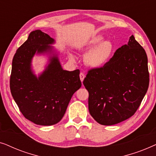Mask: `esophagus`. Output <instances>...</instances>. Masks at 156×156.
<instances>
[{
	"label": "esophagus",
	"instance_id": "34e87169",
	"mask_svg": "<svg viewBox=\"0 0 156 156\" xmlns=\"http://www.w3.org/2000/svg\"><path fill=\"white\" fill-rule=\"evenodd\" d=\"M80 77L81 82H83V81H84V77H85L84 74L83 73V72H81V73H80Z\"/></svg>",
	"mask_w": 156,
	"mask_h": 156
}]
</instances>
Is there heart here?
<instances>
[{
	"label": "heart",
	"mask_w": 156,
	"mask_h": 156,
	"mask_svg": "<svg viewBox=\"0 0 156 156\" xmlns=\"http://www.w3.org/2000/svg\"><path fill=\"white\" fill-rule=\"evenodd\" d=\"M102 40L101 36H96L87 44V48L90 49L100 43L89 51L85 57V62L91 67H100L105 65L114 52V47L112 42L109 40H104L101 43Z\"/></svg>",
	"instance_id": "heart-1"
}]
</instances>
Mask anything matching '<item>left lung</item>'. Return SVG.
Returning <instances> with one entry per match:
<instances>
[{
	"label": "left lung",
	"instance_id": "obj_1",
	"mask_svg": "<svg viewBox=\"0 0 156 156\" xmlns=\"http://www.w3.org/2000/svg\"><path fill=\"white\" fill-rule=\"evenodd\" d=\"M83 84L89 92V113L97 122L111 126L126 120L149 86L146 51L131 35L105 65L89 69Z\"/></svg>",
	"mask_w": 156,
	"mask_h": 156
}]
</instances>
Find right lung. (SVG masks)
Masks as SVG:
<instances>
[{
    "label": "right lung",
    "instance_id": "add662e5",
    "mask_svg": "<svg viewBox=\"0 0 156 156\" xmlns=\"http://www.w3.org/2000/svg\"><path fill=\"white\" fill-rule=\"evenodd\" d=\"M54 40L40 30L31 32L17 50L12 62L10 89L15 101L25 119L41 126H52L61 121L70 99L82 86L80 70H63L58 57L50 63L38 78L31 70L35 52L52 50L48 44Z\"/></svg>",
    "mask_w": 156,
    "mask_h": 156
}]
</instances>
